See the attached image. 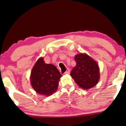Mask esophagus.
<instances>
[{
  "mask_svg": "<svg viewBox=\"0 0 126 126\" xmlns=\"http://www.w3.org/2000/svg\"><path fill=\"white\" fill-rule=\"evenodd\" d=\"M65 74H69L70 73V71H69V68H67V71H65V72L64 73Z\"/></svg>",
  "mask_w": 126,
  "mask_h": 126,
  "instance_id": "obj_1",
  "label": "esophagus"
}]
</instances>
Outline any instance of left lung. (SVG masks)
Returning a JSON list of instances; mask_svg holds the SVG:
<instances>
[{"label":"left lung","mask_w":126,"mask_h":126,"mask_svg":"<svg viewBox=\"0 0 126 126\" xmlns=\"http://www.w3.org/2000/svg\"><path fill=\"white\" fill-rule=\"evenodd\" d=\"M74 59L77 64L71 72V76L79 87L88 89L98 82L100 75L98 65L87 54H77Z\"/></svg>","instance_id":"left-lung-1"}]
</instances>
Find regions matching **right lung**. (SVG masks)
I'll return each mask as SVG.
<instances>
[{"instance_id":"1","label":"right lung","mask_w":126,"mask_h":126,"mask_svg":"<svg viewBox=\"0 0 126 126\" xmlns=\"http://www.w3.org/2000/svg\"><path fill=\"white\" fill-rule=\"evenodd\" d=\"M61 77L55 66L46 64L43 58H40L32 70L31 85L37 93L49 96L57 90Z\"/></svg>"}]
</instances>
